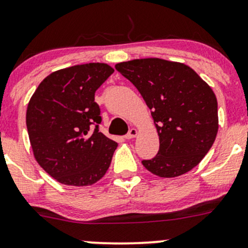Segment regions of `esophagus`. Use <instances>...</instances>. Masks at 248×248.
<instances>
[{
  "mask_svg": "<svg viewBox=\"0 0 248 248\" xmlns=\"http://www.w3.org/2000/svg\"><path fill=\"white\" fill-rule=\"evenodd\" d=\"M137 134H138V131H137L136 128H131V129H129L128 133L126 134V139L134 138V137H137Z\"/></svg>",
  "mask_w": 248,
  "mask_h": 248,
  "instance_id": "obj_1",
  "label": "esophagus"
}]
</instances>
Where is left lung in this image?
Instances as JSON below:
<instances>
[{
    "label": "left lung",
    "mask_w": 248,
    "mask_h": 248,
    "mask_svg": "<svg viewBox=\"0 0 248 248\" xmlns=\"http://www.w3.org/2000/svg\"><path fill=\"white\" fill-rule=\"evenodd\" d=\"M115 68L138 89L158 132V154L141 161L142 166L161 177L180 176L198 166L218 131L211 87L180 62L140 59Z\"/></svg>",
    "instance_id": "left-lung-1"
}]
</instances>
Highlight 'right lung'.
I'll return each mask as SVG.
<instances>
[{
	"label": "right lung",
	"instance_id": "add662e5",
	"mask_svg": "<svg viewBox=\"0 0 248 248\" xmlns=\"http://www.w3.org/2000/svg\"><path fill=\"white\" fill-rule=\"evenodd\" d=\"M114 73L107 63L60 69L30 99L26 126L36 161L63 185L89 186L104 176L117 142L99 132L94 92Z\"/></svg>",
	"mask_w": 248,
	"mask_h": 248
}]
</instances>
